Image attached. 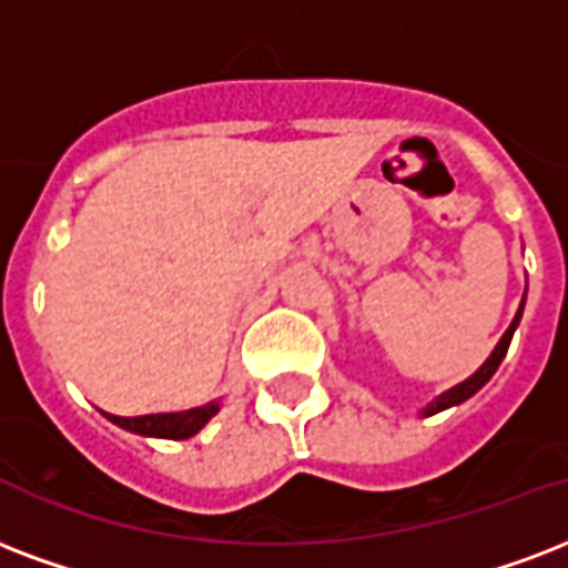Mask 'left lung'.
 I'll use <instances>...</instances> for the list:
<instances>
[{
	"label": "left lung",
	"instance_id": "8db88e82",
	"mask_svg": "<svg viewBox=\"0 0 568 568\" xmlns=\"http://www.w3.org/2000/svg\"><path fill=\"white\" fill-rule=\"evenodd\" d=\"M527 297V292H525ZM525 297H521V306H518V313H515L513 324L506 327V333L500 336V342L495 345V352L488 354V361L479 366V369L470 375V378H465L462 384H456V387H449L447 393H440V396H435V399L428 402L426 408L419 410V417H432V414H440V410H447V408H456V405H462V402H467L474 393H479V389L486 387L488 381H491V375L497 372V366L504 363L506 357V348H509V342H513V333L515 327H518V322H521V313H525Z\"/></svg>",
	"mask_w": 568,
	"mask_h": 568
}]
</instances>
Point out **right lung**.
Segmentation results:
<instances>
[{"instance_id":"obj_1","label":"right lung","mask_w":568,"mask_h":568,"mask_svg":"<svg viewBox=\"0 0 568 568\" xmlns=\"http://www.w3.org/2000/svg\"><path fill=\"white\" fill-rule=\"evenodd\" d=\"M216 410H220V402H207L202 408L175 410V414H145V417H115V414H106V419L124 428V432L142 435V438L187 440L207 426V419L214 417Z\"/></svg>"}]
</instances>
